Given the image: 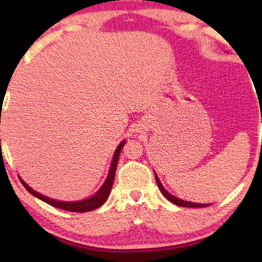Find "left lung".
<instances>
[{"mask_svg":"<svg viewBox=\"0 0 262 262\" xmlns=\"http://www.w3.org/2000/svg\"><path fill=\"white\" fill-rule=\"evenodd\" d=\"M155 179H156L157 186H159L161 193H162V194H163L164 196H166V198H167L168 200H169V202L175 204V205H178V206H185V207H205V206H209V204H196V203H191V202H184V200L177 198V196H174L173 194H170L169 192L164 189L162 184H161L160 179L157 178L156 173H155Z\"/></svg>","mask_w":262,"mask_h":262,"instance_id":"left-lung-1","label":"left lung"}]
</instances>
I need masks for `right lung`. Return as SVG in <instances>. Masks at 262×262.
Wrapping results in <instances>:
<instances>
[{
    "instance_id": "1",
    "label": "right lung",
    "mask_w": 262,
    "mask_h": 262,
    "mask_svg": "<svg viewBox=\"0 0 262 262\" xmlns=\"http://www.w3.org/2000/svg\"><path fill=\"white\" fill-rule=\"evenodd\" d=\"M125 143H126L125 141L121 142L120 144L118 145L116 152H114L112 164H111L110 173H108V175H107L105 184H103L101 186V188H100L99 191L95 193V195H93V196H91V198H88L85 200H81V202H59V200L50 199V198H48V196H45V195L40 194V193L35 192L34 189H32L30 186H28L25 181L21 180V179H20V181H21V184L24 185V187L26 188L27 191L31 193V194L37 196V198L42 200V202L48 203L49 205L57 207V209L70 211V212H88V211H93V210L98 209V207L101 206L102 204L106 202L107 198H108L111 189H112V186H113L114 174H116L118 159H119L120 151H121V149H123Z\"/></svg>"
}]
</instances>
